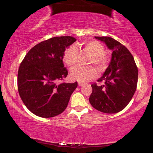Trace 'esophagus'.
<instances>
[{"label": "esophagus", "mask_w": 153, "mask_h": 153, "mask_svg": "<svg viewBox=\"0 0 153 153\" xmlns=\"http://www.w3.org/2000/svg\"><path fill=\"white\" fill-rule=\"evenodd\" d=\"M78 85L79 87H82V86H83V85H84V83H83V82H78Z\"/></svg>", "instance_id": "obj_1"}]
</instances>
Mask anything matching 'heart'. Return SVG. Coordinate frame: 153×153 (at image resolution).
Segmentation results:
<instances>
[{
    "mask_svg": "<svg viewBox=\"0 0 153 153\" xmlns=\"http://www.w3.org/2000/svg\"><path fill=\"white\" fill-rule=\"evenodd\" d=\"M83 49L92 55L89 63L93 64L100 69H102L106 66L108 59L105 53V48L103 44L96 40L87 41L83 43ZM62 59L69 68H73L76 65L79 59V52L74 45H71L64 50ZM71 77L81 82H86L97 78V72L92 66H78L71 71Z\"/></svg>",
    "mask_w": 153,
    "mask_h": 153,
    "instance_id": "obj_1",
    "label": "heart"
}]
</instances>
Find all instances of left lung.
<instances>
[{"instance_id": "1", "label": "left lung", "mask_w": 153, "mask_h": 153, "mask_svg": "<svg viewBox=\"0 0 153 153\" xmlns=\"http://www.w3.org/2000/svg\"><path fill=\"white\" fill-rule=\"evenodd\" d=\"M113 50L111 60L105 73L98 80L101 85H91L89 102L97 110L105 114L117 113L132 100L137 87L138 71L132 53L110 37H95Z\"/></svg>"}]
</instances>
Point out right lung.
<instances>
[{"instance_id": "right-lung-1", "label": "right lung", "mask_w": 153, "mask_h": 153, "mask_svg": "<svg viewBox=\"0 0 153 153\" xmlns=\"http://www.w3.org/2000/svg\"><path fill=\"white\" fill-rule=\"evenodd\" d=\"M71 36L55 37L39 43L29 51L20 64L18 91L23 103L37 116L52 117L65 110L77 82H62L68 75L63 53L76 42Z\"/></svg>"}]
</instances>
